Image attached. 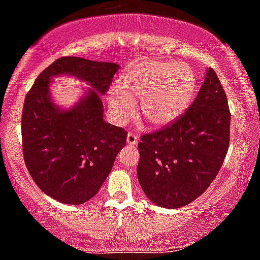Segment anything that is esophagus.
<instances>
[{
    "instance_id": "1",
    "label": "esophagus",
    "mask_w": 260,
    "mask_h": 260,
    "mask_svg": "<svg viewBox=\"0 0 260 260\" xmlns=\"http://www.w3.org/2000/svg\"><path fill=\"white\" fill-rule=\"evenodd\" d=\"M138 143V136H137V134H134V133H128L127 134V144L129 146H134L136 145V144Z\"/></svg>"
}]
</instances>
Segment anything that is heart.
<instances>
[{"instance_id": "1", "label": "heart", "mask_w": 260, "mask_h": 260, "mask_svg": "<svg viewBox=\"0 0 260 260\" xmlns=\"http://www.w3.org/2000/svg\"><path fill=\"white\" fill-rule=\"evenodd\" d=\"M195 75L181 61H140L122 75L118 86L108 92L112 118L124 123L137 112L134 100H140L145 121L152 128L176 122L195 98Z\"/></svg>"}]
</instances>
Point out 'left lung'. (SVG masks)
Instances as JSON below:
<instances>
[{
  "instance_id": "left-lung-1",
  "label": "left lung",
  "mask_w": 260,
  "mask_h": 260,
  "mask_svg": "<svg viewBox=\"0 0 260 260\" xmlns=\"http://www.w3.org/2000/svg\"><path fill=\"white\" fill-rule=\"evenodd\" d=\"M137 176L148 199L180 208L201 196L217 177L230 143V110L213 69L176 122L142 136Z\"/></svg>"
}]
</instances>
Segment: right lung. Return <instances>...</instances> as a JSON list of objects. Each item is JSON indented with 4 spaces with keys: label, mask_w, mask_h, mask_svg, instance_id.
<instances>
[{
    "label": "right lung",
    "mask_w": 260,
    "mask_h": 260,
    "mask_svg": "<svg viewBox=\"0 0 260 260\" xmlns=\"http://www.w3.org/2000/svg\"><path fill=\"white\" fill-rule=\"evenodd\" d=\"M118 68L116 62L59 58L26 94L21 116L25 165L37 186L59 202L82 205L95 196L126 145V131L103 118L100 99ZM57 76L76 77L89 86L69 109L52 103L49 87Z\"/></svg>",
    "instance_id": "right-lung-1"
}]
</instances>
